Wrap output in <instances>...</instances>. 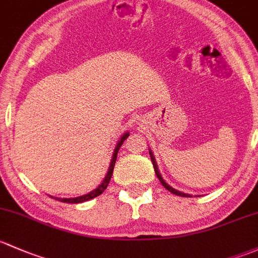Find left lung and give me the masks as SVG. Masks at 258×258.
Returning <instances> with one entry per match:
<instances>
[{"mask_svg":"<svg viewBox=\"0 0 258 258\" xmlns=\"http://www.w3.org/2000/svg\"><path fill=\"white\" fill-rule=\"evenodd\" d=\"M149 154H150V158H151V161H153V166H154V170H155V174H156V176H158V179L160 180V182H161V184H163V186L165 187L166 190H169L170 192L175 194V195H179V196H185V198H190V195H187V194H184V192H181V191H177V190H175V188H172L171 186H170V185H168V184H166L165 181H164V179H163V177H161L160 172H159V170H158V165H156V163H155V159H154V156H153V153H151V151H149Z\"/></svg>","mask_w":258,"mask_h":258,"instance_id":"1","label":"left lung"}]
</instances>
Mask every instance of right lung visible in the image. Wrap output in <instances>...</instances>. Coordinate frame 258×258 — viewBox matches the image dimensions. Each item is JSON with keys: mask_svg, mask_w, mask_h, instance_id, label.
<instances>
[{"mask_svg": "<svg viewBox=\"0 0 258 258\" xmlns=\"http://www.w3.org/2000/svg\"><path fill=\"white\" fill-rule=\"evenodd\" d=\"M129 137V133H125V134L121 137V139L119 140V143L116 144L115 149H114V154H113V158H111V161H110V165H109V169H108V172H107V176L104 177V180H103L102 184L99 185L95 190L90 191L89 194H87V195H83V196H78V198H73V199H55V200H59L62 201V203H68V204H79V203H84V201H88L90 199H94L97 198V196H99L100 194H103V191L105 190L108 186V184H109L110 179H111V175H113V170H114V165H115V161H116V155H118V151L119 149H120L121 145H123L124 140L126 139V138Z\"/></svg>", "mask_w": 258, "mask_h": 258, "instance_id": "1", "label": "right lung"}]
</instances>
